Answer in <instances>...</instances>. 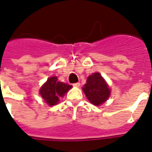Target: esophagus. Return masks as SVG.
I'll use <instances>...</instances> for the list:
<instances>
[{"label": "esophagus", "instance_id": "esophagus-1", "mask_svg": "<svg viewBox=\"0 0 152 152\" xmlns=\"http://www.w3.org/2000/svg\"><path fill=\"white\" fill-rule=\"evenodd\" d=\"M72 86L75 87H79L80 86V83H73V84H72Z\"/></svg>", "mask_w": 152, "mask_h": 152}]
</instances>
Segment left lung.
Masks as SVG:
<instances>
[{"mask_svg":"<svg viewBox=\"0 0 152 152\" xmlns=\"http://www.w3.org/2000/svg\"><path fill=\"white\" fill-rule=\"evenodd\" d=\"M83 91L89 102L96 106L105 102L111 93L108 83L99 72H94L88 76Z\"/></svg>","mask_w":152,"mask_h":152,"instance_id":"8db88e82","label":"left lung"}]
</instances>
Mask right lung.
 I'll list each match as a JSON object with an SVG mask.
<instances>
[{
    "instance_id": "right-lung-1",
    "label": "right lung",
    "mask_w": 152,
    "mask_h": 152,
    "mask_svg": "<svg viewBox=\"0 0 152 152\" xmlns=\"http://www.w3.org/2000/svg\"><path fill=\"white\" fill-rule=\"evenodd\" d=\"M71 88V85L58 81L57 76H51L40 89V94L48 105L53 106L58 104L59 98L64 97Z\"/></svg>"
}]
</instances>
